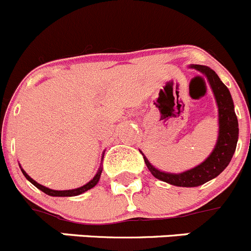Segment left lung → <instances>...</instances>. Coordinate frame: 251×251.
<instances>
[{"instance_id": "1", "label": "left lung", "mask_w": 251, "mask_h": 251, "mask_svg": "<svg viewBox=\"0 0 251 251\" xmlns=\"http://www.w3.org/2000/svg\"><path fill=\"white\" fill-rule=\"evenodd\" d=\"M191 67L205 75L211 88H212L213 94H215L216 101H217L220 130H218V138L215 150L212 151L210 157L205 162H202L200 165L193 168V169L180 173V174H172V173L160 172V170L155 169L148 162L147 158L143 155L146 165L153 174V176L162 180V181L175 185V186L182 187L199 186V185L205 184L213 177L218 176L226 169V167L229 164L230 159L235 152V148H237L238 135H239L234 104H233L232 96H230L227 87L221 81L217 74L210 67L202 66V65H193Z\"/></svg>"}]
</instances>
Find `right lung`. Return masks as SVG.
Segmentation results:
<instances>
[{"instance_id":"obj_1","label":"right lung","mask_w":251,"mask_h":251,"mask_svg":"<svg viewBox=\"0 0 251 251\" xmlns=\"http://www.w3.org/2000/svg\"><path fill=\"white\" fill-rule=\"evenodd\" d=\"M21 170H22V173H23L24 176H25L26 179H28L29 181H30L31 184L34 185V186L38 187L39 190H41L43 193H45L46 195H50V196H77V195H81V194L86 193V191H88L89 189H92V187H94L97 184H98L99 179H100V174H101V168H99V170H98V173L96 174V176H94L93 179L91 180V181L87 182L86 185H83V186L77 187V189H72V190H52V189H49V187L43 186V185L38 184V182H36L35 180L31 179V177L29 176V175L26 174V173L24 172L23 169H21Z\"/></svg>"}]
</instances>
